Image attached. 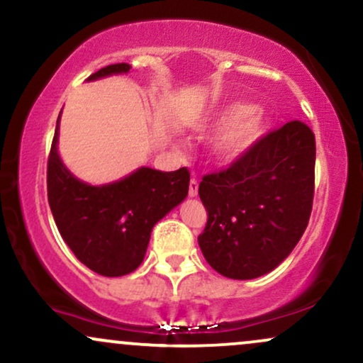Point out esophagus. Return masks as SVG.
<instances>
[{"label": "esophagus", "instance_id": "esophagus-1", "mask_svg": "<svg viewBox=\"0 0 363 363\" xmlns=\"http://www.w3.org/2000/svg\"><path fill=\"white\" fill-rule=\"evenodd\" d=\"M198 181H196V179L193 177L189 181V196L191 198H194V196H198Z\"/></svg>", "mask_w": 363, "mask_h": 363}]
</instances>
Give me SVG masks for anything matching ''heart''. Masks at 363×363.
Segmentation results:
<instances>
[{
	"instance_id": "b5f03b06",
	"label": "heart",
	"mask_w": 363,
	"mask_h": 363,
	"mask_svg": "<svg viewBox=\"0 0 363 363\" xmlns=\"http://www.w3.org/2000/svg\"><path fill=\"white\" fill-rule=\"evenodd\" d=\"M264 129V116L254 112L252 104L234 102L203 123L198 131L203 138L222 133L213 145L215 158L220 164H234L259 141Z\"/></svg>"
}]
</instances>
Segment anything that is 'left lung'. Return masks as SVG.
I'll use <instances>...</instances> for the list:
<instances>
[{"label":"left lung","mask_w":363,"mask_h":363,"mask_svg":"<svg viewBox=\"0 0 363 363\" xmlns=\"http://www.w3.org/2000/svg\"><path fill=\"white\" fill-rule=\"evenodd\" d=\"M314 167V133L290 121L227 169L206 174L198 193L208 220L198 242L208 264L234 280L277 268L309 223Z\"/></svg>","instance_id":"1"}]
</instances>
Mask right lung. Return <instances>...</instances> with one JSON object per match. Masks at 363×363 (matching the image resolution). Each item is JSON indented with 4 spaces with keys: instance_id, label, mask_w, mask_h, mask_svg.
<instances>
[{
    "instance_id": "obj_1",
    "label": "right lung",
    "mask_w": 363,
    "mask_h": 363,
    "mask_svg": "<svg viewBox=\"0 0 363 363\" xmlns=\"http://www.w3.org/2000/svg\"><path fill=\"white\" fill-rule=\"evenodd\" d=\"M129 68L128 62L109 65L86 80L128 73ZM57 129L60 118L48 158V199L57 230L91 272L102 277L135 272L147 252L153 225L187 196L189 170L141 167L112 184L89 186L62 165Z\"/></svg>"
}]
</instances>
